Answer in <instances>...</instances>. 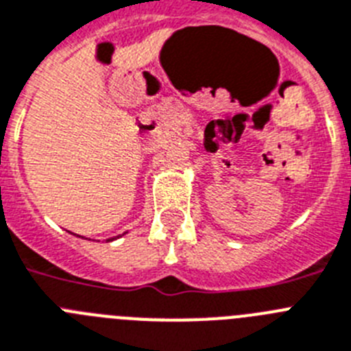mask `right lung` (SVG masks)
Wrapping results in <instances>:
<instances>
[{
    "instance_id": "right-lung-1",
    "label": "right lung",
    "mask_w": 351,
    "mask_h": 351,
    "mask_svg": "<svg viewBox=\"0 0 351 351\" xmlns=\"http://www.w3.org/2000/svg\"><path fill=\"white\" fill-rule=\"evenodd\" d=\"M125 234V233H123ZM114 239H120V234H118V237H114ZM114 239H108V242H112V240H114Z\"/></svg>"
}]
</instances>
